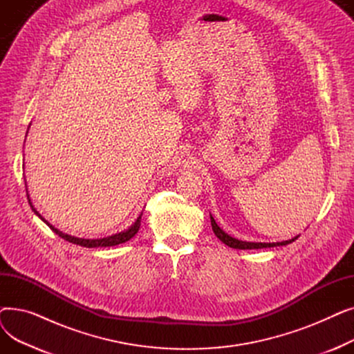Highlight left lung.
Returning a JSON list of instances; mask_svg holds the SVG:
<instances>
[{"label":"left lung","instance_id":"1","mask_svg":"<svg viewBox=\"0 0 354 354\" xmlns=\"http://www.w3.org/2000/svg\"><path fill=\"white\" fill-rule=\"evenodd\" d=\"M211 225H212V230H214V234L224 243L225 245L231 247V248H236V250H258V248H271V247H280V245H287V244H291L294 243V241L299 238V235L288 239V241H281V243H247V241H241V239H236V238H232L231 235L225 234L224 231H222L218 224L215 222L214 216L211 215Z\"/></svg>","mask_w":354,"mask_h":354}]
</instances>
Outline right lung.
Returning <instances> with one entry per match:
<instances>
[{"label": "right lung", "mask_w": 354, "mask_h": 354, "mask_svg": "<svg viewBox=\"0 0 354 354\" xmlns=\"http://www.w3.org/2000/svg\"><path fill=\"white\" fill-rule=\"evenodd\" d=\"M27 198H28V202H30V205H31V201H30V196L27 195ZM31 208H32V211H34V214L39 216L41 221H44L46 224L55 232L57 234L60 238H63V239H66V241H68V243H71V244H76V245H82V247H86V248H97V247H113V245H119V244H123V243H126V241H129L130 238H133L136 234H138V231H139V228H140V219H142V214L139 215V218L135 221V224L132 225V227H129L126 231H122V232H119V234H115V235H110V236H106V238H97V239H84V238H77V236H71V235H67V234H64V232H62V231H59L57 228H54L51 224H48V222L39 214L37 212L35 209H34V207L31 205Z\"/></svg>", "instance_id": "1"}]
</instances>
